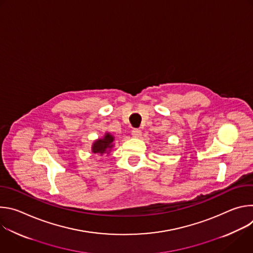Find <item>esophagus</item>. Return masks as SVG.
Masks as SVG:
<instances>
[{
	"instance_id": "obj_1",
	"label": "esophagus",
	"mask_w": 253,
	"mask_h": 253,
	"mask_svg": "<svg viewBox=\"0 0 253 253\" xmlns=\"http://www.w3.org/2000/svg\"><path fill=\"white\" fill-rule=\"evenodd\" d=\"M141 134H142V132H141V130H139V129H133V130H132V136H133L134 138H140Z\"/></svg>"
}]
</instances>
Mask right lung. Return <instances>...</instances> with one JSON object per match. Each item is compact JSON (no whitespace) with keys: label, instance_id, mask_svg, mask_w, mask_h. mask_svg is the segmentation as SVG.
Returning a JSON list of instances; mask_svg holds the SVG:
<instances>
[{"label":"right lung","instance_id":"add662e5","mask_svg":"<svg viewBox=\"0 0 253 253\" xmlns=\"http://www.w3.org/2000/svg\"><path fill=\"white\" fill-rule=\"evenodd\" d=\"M114 140L115 137L110 132H106L102 138H98L93 142L91 150L94 154L99 156H103L104 154L108 155L114 147Z\"/></svg>","mask_w":253,"mask_h":253}]
</instances>
